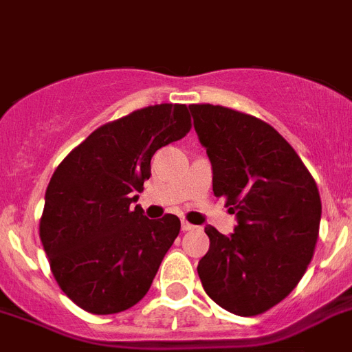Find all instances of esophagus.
<instances>
[{"label":"esophagus","instance_id":"esophagus-1","mask_svg":"<svg viewBox=\"0 0 352 352\" xmlns=\"http://www.w3.org/2000/svg\"><path fill=\"white\" fill-rule=\"evenodd\" d=\"M182 230L184 232L195 230V225H191V223H188V221H182Z\"/></svg>","mask_w":352,"mask_h":352}]
</instances>
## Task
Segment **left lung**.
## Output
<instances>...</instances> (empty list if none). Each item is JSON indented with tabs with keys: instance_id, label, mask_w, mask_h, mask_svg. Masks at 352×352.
Here are the masks:
<instances>
[{
	"instance_id": "left-lung-1",
	"label": "left lung",
	"mask_w": 352,
	"mask_h": 352,
	"mask_svg": "<svg viewBox=\"0 0 352 352\" xmlns=\"http://www.w3.org/2000/svg\"><path fill=\"white\" fill-rule=\"evenodd\" d=\"M195 131L212 164V191L235 214L234 234L206 227L210 246L198 276L214 303L235 316L264 314L296 289L310 264L322 206L303 161L258 118L191 104Z\"/></svg>"
}]
</instances>
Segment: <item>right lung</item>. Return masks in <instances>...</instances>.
<instances>
[{"instance_id": "obj_1", "label": "right lung", "mask_w": 352, "mask_h": 352, "mask_svg": "<svg viewBox=\"0 0 352 352\" xmlns=\"http://www.w3.org/2000/svg\"><path fill=\"white\" fill-rule=\"evenodd\" d=\"M189 129L186 104L136 109L100 125L54 170L41 241L58 285L79 308L109 316L148 292L180 219H148L131 204L151 177L155 151Z\"/></svg>"}]
</instances>
